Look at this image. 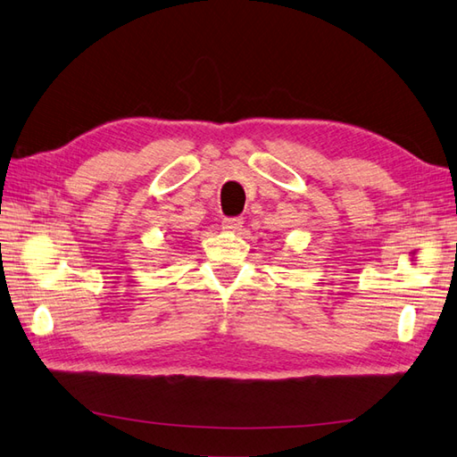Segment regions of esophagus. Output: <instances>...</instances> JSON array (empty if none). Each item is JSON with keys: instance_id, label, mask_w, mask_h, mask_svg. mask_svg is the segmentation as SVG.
Listing matches in <instances>:
<instances>
[{"instance_id": "obj_1", "label": "esophagus", "mask_w": 457, "mask_h": 457, "mask_svg": "<svg viewBox=\"0 0 457 457\" xmlns=\"http://www.w3.org/2000/svg\"><path fill=\"white\" fill-rule=\"evenodd\" d=\"M241 224H243L241 218H224V221H221V228H224L226 231L236 233L241 229Z\"/></svg>"}]
</instances>
